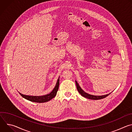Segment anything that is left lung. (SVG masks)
<instances>
[{
	"instance_id": "8db88e82",
	"label": "left lung",
	"mask_w": 132,
	"mask_h": 132,
	"mask_svg": "<svg viewBox=\"0 0 132 132\" xmlns=\"http://www.w3.org/2000/svg\"><path fill=\"white\" fill-rule=\"evenodd\" d=\"M75 82H76V86H77V90L78 91V92H79V93L80 94V95L85 97V98H86L87 99H91V100H100V99H103L105 97H106L108 96H109L110 93L109 94H107V95H103V96H94V95H89V94L85 92L81 88V87L79 86V84H78L77 81H75Z\"/></svg>"
}]
</instances>
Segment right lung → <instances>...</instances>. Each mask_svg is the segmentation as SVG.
I'll use <instances>...</instances> for the list:
<instances>
[{"instance_id": "right-lung-1", "label": "right lung", "mask_w": 132, "mask_h": 132, "mask_svg": "<svg viewBox=\"0 0 132 132\" xmlns=\"http://www.w3.org/2000/svg\"><path fill=\"white\" fill-rule=\"evenodd\" d=\"M59 85H60V78L58 79L57 82H56V86L53 89V90L47 95L41 96H28V95H24L23 94L19 92L20 93V95L24 99L32 101L34 102H37V103H44L47 102L51 99H52L53 98H54L56 95L57 92L59 90Z\"/></svg>"}]
</instances>
